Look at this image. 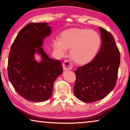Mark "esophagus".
Here are the masks:
<instances>
[{"label": "esophagus", "instance_id": "obj_1", "mask_svg": "<svg viewBox=\"0 0 130 130\" xmlns=\"http://www.w3.org/2000/svg\"><path fill=\"white\" fill-rule=\"evenodd\" d=\"M62 67L64 70H71L72 69L73 65H72V63H70L69 61L66 60L65 61V62L63 63Z\"/></svg>", "mask_w": 130, "mask_h": 130}]
</instances>
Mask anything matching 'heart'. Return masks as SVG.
Instances as JSON below:
<instances>
[{
  "label": "heart",
  "instance_id": "obj_1",
  "mask_svg": "<svg viewBox=\"0 0 130 130\" xmlns=\"http://www.w3.org/2000/svg\"><path fill=\"white\" fill-rule=\"evenodd\" d=\"M101 38L98 32L87 28L74 27L65 30L54 41L52 46L59 57H64L70 49V56L75 63L85 65L93 60L99 50Z\"/></svg>",
  "mask_w": 130,
  "mask_h": 130
}]
</instances>
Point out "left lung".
I'll list each match as a JSON object with an SVG mask.
<instances>
[{
    "label": "left lung",
    "mask_w": 130,
    "mask_h": 130,
    "mask_svg": "<svg viewBox=\"0 0 130 130\" xmlns=\"http://www.w3.org/2000/svg\"><path fill=\"white\" fill-rule=\"evenodd\" d=\"M102 46L91 62L75 70L73 92L85 103L103 99L115 87L120 65V52L109 32L100 27Z\"/></svg>",
    "instance_id": "8db88e82"
}]
</instances>
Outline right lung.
Instances as JSON below:
<instances>
[{"label": "right lung", "mask_w": 130, "mask_h": 130, "mask_svg": "<svg viewBox=\"0 0 130 130\" xmlns=\"http://www.w3.org/2000/svg\"><path fill=\"white\" fill-rule=\"evenodd\" d=\"M47 23H30L18 34L11 47L8 76L18 93L25 99L42 102L51 97L56 79L62 73L61 61L50 58L43 50V39L51 34ZM36 53L41 55L39 63Z\"/></svg>", "instance_id": "obj_1"}]
</instances>
